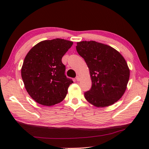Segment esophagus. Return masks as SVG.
<instances>
[{
	"mask_svg": "<svg viewBox=\"0 0 149 149\" xmlns=\"http://www.w3.org/2000/svg\"><path fill=\"white\" fill-rule=\"evenodd\" d=\"M76 79H77V81H79L80 80V77H79L78 75H77V77H76Z\"/></svg>",
	"mask_w": 149,
	"mask_h": 149,
	"instance_id": "1",
	"label": "esophagus"
}]
</instances>
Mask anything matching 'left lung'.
<instances>
[{"label":"left lung","instance_id":"left-lung-1","mask_svg":"<svg viewBox=\"0 0 149 149\" xmlns=\"http://www.w3.org/2000/svg\"><path fill=\"white\" fill-rule=\"evenodd\" d=\"M88 66L92 87L86 100L98 107L109 106L125 93L130 70L125 58L111 46L95 41L77 42L76 47Z\"/></svg>","mask_w":149,"mask_h":149}]
</instances>
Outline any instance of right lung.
<instances>
[{"mask_svg": "<svg viewBox=\"0 0 149 149\" xmlns=\"http://www.w3.org/2000/svg\"><path fill=\"white\" fill-rule=\"evenodd\" d=\"M72 43L61 38L43 40L26 54L21 77L27 92L35 102L50 106L66 97L73 81L65 75L66 68L61 60Z\"/></svg>", "mask_w": 149, "mask_h": 149, "instance_id": "obj_1", "label": "right lung"}]
</instances>
